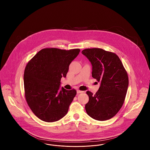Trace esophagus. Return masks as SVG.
Instances as JSON below:
<instances>
[{"label": "esophagus", "instance_id": "34e87169", "mask_svg": "<svg viewBox=\"0 0 150 150\" xmlns=\"http://www.w3.org/2000/svg\"><path fill=\"white\" fill-rule=\"evenodd\" d=\"M76 92H77V93H78V94H79V93H83V92H84L83 91H79V90H77Z\"/></svg>", "mask_w": 150, "mask_h": 150}]
</instances>
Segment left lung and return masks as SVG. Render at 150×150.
Returning a JSON list of instances; mask_svg holds the SVG:
<instances>
[{"label": "left lung", "mask_w": 150, "mask_h": 150, "mask_svg": "<svg viewBox=\"0 0 150 150\" xmlns=\"http://www.w3.org/2000/svg\"><path fill=\"white\" fill-rule=\"evenodd\" d=\"M91 62L92 75L100 83L97 92L87 91L89 101L86 105L87 114L99 121L107 120L121 108L127 94L128 76L121 60L114 53L100 48L81 52Z\"/></svg>", "instance_id": "left-lung-1"}]
</instances>
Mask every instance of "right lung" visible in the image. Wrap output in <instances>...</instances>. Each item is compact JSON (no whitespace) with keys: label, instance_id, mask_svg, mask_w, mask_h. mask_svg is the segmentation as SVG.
Instances as JSON below:
<instances>
[{"label":"right lung","instance_id":"1","mask_svg":"<svg viewBox=\"0 0 150 150\" xmlns=\"http://www.w3.org/2000/svg\"><path fill=\"white\" fill-rule=\"evenodd\" d=\"M80 51L43 49L26 65L23 76L25 98L40 120L54 122L67 114L76 91L60 88L61 79L66 77L69 65Z\"/></svg>","mask_w":150,"mask_h":150}]
</instances>
